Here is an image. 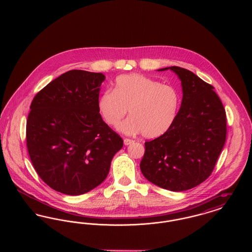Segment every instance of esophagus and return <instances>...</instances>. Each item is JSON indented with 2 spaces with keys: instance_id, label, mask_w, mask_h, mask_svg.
I'll use <instances>...</instances> for the list:
<instances>
[{
  "instance_id": "1",
  "label": "esophagus",
  "mask_w": 252,
  "mask_h": 252,
  "mask_svg": "<svg viewBox=\"0 0 252 252\" xmlns=\"http://www.w3.org/2000/svg\"><path fill=\"white\" fill-rule=\"evenodd\" d=\"M132 143H134V141L131 140V139H127V138H126V139L124 140V144H126V145H128V144H132Z\"/></svg>"
}]
</instances>
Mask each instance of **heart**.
I'll list each match as a JSON object with an SVG mask.
<instances>
[{
	"instance_id": "heart-1",
	"label": "heart",
	"mask_w": 252,
	"mask_h": 252,
	"mask_svg": "<svg viewBox=\"0 0 252 252\" xmlns=\"http://www.w3.org/2000/svg\"><path fill=\"white\" fill-rule=\"evenodd\" d=\"M180 96L171 85L138 73L119 76L113 91H107L98 100V110L104 121L118 127L129 111L131 116L121 126V130L133 135L142 132L153 139L167 131L176 118Z\"/></svg>"
}]
</instances>
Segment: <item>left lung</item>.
Masks as SVG:
<instances>
[{
    "mask_svg": "<svg viewBox=\"0 0 252 252\" xmlns=\"http://www.w3.org/2000/svg\"><path fill=\"white\" fill-rule=\"evenodd\" d=\"M181 81L180 109L167 131L145 142L140 168L144 178L169 191L192 189L207 180L227 137L226 111L212 85L172 66Z\"/></svg>",
    "mask_w": 252,
    "mask_h": 252,
    "instance_id": "left-lung-1",
    "label": "left lung"
}]
</instances>
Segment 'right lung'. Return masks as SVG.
<instances>
[{
  "instance_id": "obj_1",
  "label": "right lung",
  "mask_w": 252,
  "mask_h": 252,
  "mask_svg": "<svg viewBox=\"0 0 252 252\" xmlns=\"http://www.w3.org/2000/svg\"><path fill=\"white\" fill-rule=\"evenodd\" d=\"M101 72L72 70L34 97L26 122L33 166L49 187L78 195L100 185L123 139L98 110Z\"/></svg>"
}]
</instances>
